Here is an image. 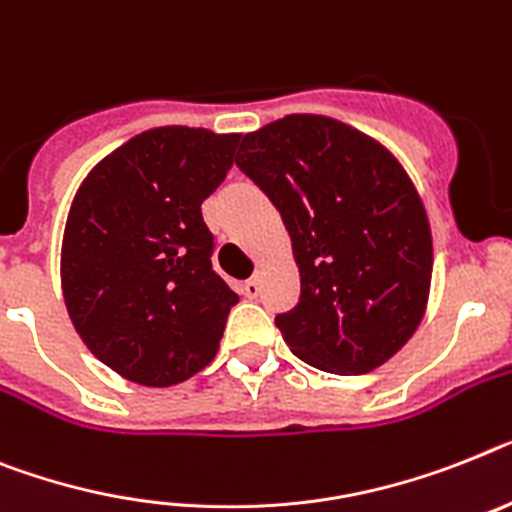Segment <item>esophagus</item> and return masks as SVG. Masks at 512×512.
Wrapping results in <instances>:
<instances>
[{
    "instance_id": "obj_1",
    "label": "esophagus",
    "mask_w": 512,
    "mask_h": 512,
    "mask_svg": "<svg viewBox=\"0 0 512 512\" xmlns=\"http://www.w3.org/2000/svg\"><path fill=\"white\" fill-rule=\"evenodd\" d=\"M242 291L247 299H257V296H260V278L255 276V278H249V281H244Z\"/></svg>"
}]
</instances>
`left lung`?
I'll list each match as a JSON object with an SVG mask.
<instances>
[{"instance_id": "8db88e82", "label": "left lung", "mask_w": 512, "mask_h": 512, "mask_svg": "<svg viewBox=\"0 0 512 512\" xmlns=\"http://www.w3.org/2000/svg\"><path fill=\"white\" fill-rule=\"evenodd\" d=\"M236 166L291 236L302 294L276 317L302 362L362 375L414 336L432 281V234L403 166L372 137L315 114L244 135Z\"/></svg>"}]
</instances>
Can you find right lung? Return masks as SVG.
<instances>
[{
	"label": "right lung",
	"instance_id": "1",
	"mask_svg": "<svg viewBox=\"0 0 512 512\" xmlns=\"http://www.w3.org/2000/svg\"><path fill=\"white\" fill-rule=\"evenodd\" d=\"M239 135L156 127L85 176L62 242V294L96 359L166 388L210 364L239 296L213 270L203 200Z\"/></svg>",
	"mask_w": 512,
	"mask_h": 512
}]
</instances>
